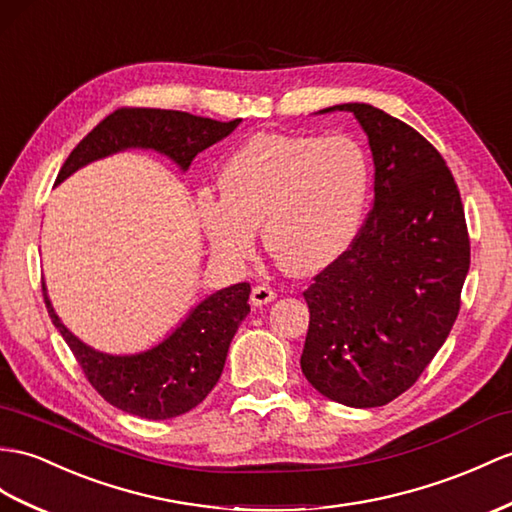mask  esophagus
<instances>
[{
  "label": "esophagus",
  "mask_w": 512,
  "mask_h": 512,
  "mask_svg": "<svg viewBox=\"0 0 512 512\" xmlns=\"http://www.w3.org/2000/svg\"><path fill=\"white\" fill-rule=\"evenodd\" d=\"M273 299H276V291H273L267 284H258L252 289V304L254 306H265V304L273 302Z\"/></svg>",
  "instance_id": "obj_1"
}]
</instances>
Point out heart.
I'll use <instances>...</instances> for the list:
<instances>
[{
	"instance_id": "obj_1",
	"label": "heart",
	"mask_w": 512,
	"mask_h": 512,
	"mask_svg": "<svg viewBox=\"0 0 512 512\" xmlns=\"http://www.w3.org/2000/svg\"><path fill=\"white\" fill-rule=\"evenodd\" d=\"M369 186V156L352 136L260 132L223 162L219 199H199V221L219 258L252 256L260 226L276 263L308 276L352 247Z\"/></svg>"
}]
</instances>
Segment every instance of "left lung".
<instances>
[{
    "label": "left lung",
    "mask_w": 512,
    "mask_h": 512,
    "mask_svg": "<svg viewBox=\"0 0 512 512\" xmlns=\"http://www.w3.org/2000/svg\"><path fill=\"white\" fill-rule=\"evenodd\" d=\"M365 130L373 206L352 247L304 291L306 380L328 400L376 408L408 391L441 350L469 271L465 210L434 145L369 104H339Z\"/></svg>",
    "instance_id": "obj_1"
}]
</instances>
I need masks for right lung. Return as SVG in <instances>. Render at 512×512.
<instances>
[{"mask_svg": "<svg viewBox=\"0 0 512 512\" xmlns=\"http://www.w3.org/2000/svg\"><path fill=\"white\" fill-rule=\"evenodd\" d=\"M180 110L119 108L84 136L62 165L56 184L93 160L130 147L154 149L186 171L193 158L239 126ZM247 282L221 289L199 302L165 341L145 352L115 356L82 343L43 297L52 323L76 356L86 380L108 404L143 419H171L202 404L221 378L230 343L249 313Z\"/></svg>", "mask_w": 512, "mask_h": 512, "instance_id": "add662e5", "label": "right lung"}]
</instances>
